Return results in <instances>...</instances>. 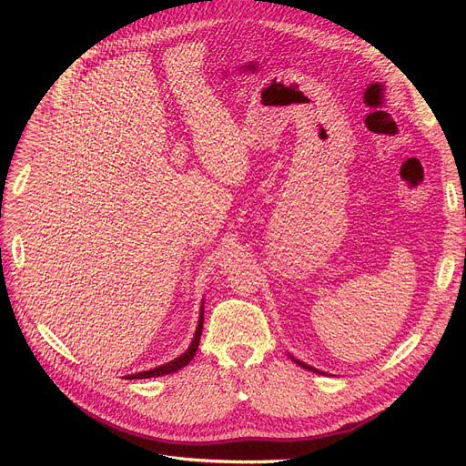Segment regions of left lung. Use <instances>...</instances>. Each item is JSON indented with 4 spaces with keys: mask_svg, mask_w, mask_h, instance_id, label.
<instances>
[{
    "mask_svg": "<svg viewBox=\"0 0 466 466\" xmlns=\"http://www.w3.org/2000/svg\"><path fill=\"white\" fill-rule=\"evenodd\" d=\"M292 360H295L299 366H302V369H306V370H311V372H317V374H323V372H319V370H315L313 366H309V364H306V362H302V360H299V359H295V357H290Z\"/></svg>",
    "mask_w": 466,
    "mask_h": 466,
    "instance_id": "8db88e82",
    "label": "left lung"
}]
</instances>
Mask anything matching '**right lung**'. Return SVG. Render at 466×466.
Listing matches in <instances>:
<instances>
[{"label": "right lung", "instance_id": "right-lung-1", "mask_svg": "<svg viewBox=\"0 0 466 466\" xmlns=\"http://www.w3.org/2000/svg\"><path fill=\"white\" fill-rule=\"evenodd\" d=\"M202 327H204V302H202V308H200L198 327H196V332H194V338H192V341H190V346H188V350H187L183 355H179L177 359L169 360V362H166V364H162V366H157V369H153V370L137 372V374H130V376H127V378H128V380H145V378H157V376H166V374H171V372H177V370H181L183 366H187V364L194 359L196 350H198V346H200Z\"/></svg>", "mask_w": 466, "mask_h": 466}]
</instances>
